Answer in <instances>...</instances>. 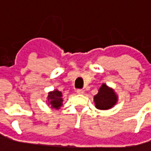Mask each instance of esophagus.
<instances>
[{
	"mask_svg": "<svg viewBox=\"0 0 151 151\" xmlns=\"http://www.w3.org/2000/svg\"><path fill=\"white\" fill-rule=\"evenodd\" d=\"M76 93H77L78 94H83L84 91H83L82 89H77V90H76Z\"/></svg>",
	"mask_w": 151,
	"mask_h": 151,
	"instance_id": "obj_1",
	"label": "esophagus"
}]
</instances>
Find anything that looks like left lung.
Returning a JSON list of instances; mask_svg holds the SVG:
<instances>
[{
    "label": "left lung",
    "mask_w": 151,
    "mask_h": 151,
    "mask_svg": "<svg viewBox=\"0 0 151 151\" xmlns=\"http://www.w3.org/2000/svg\"><path fill=\"white\" fill-rule=\"evenodd\" d=\"M93 101L96 108L101 110H107L112 108L118 101V96L113 88L103 83L99 92L93 97Z\"/></svg>",
    "instance_id": "1"
}]
</instances>
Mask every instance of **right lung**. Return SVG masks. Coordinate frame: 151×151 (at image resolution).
<instances>
[{"label":"right lung","instance_id":"obj_1","mask_svg":"<svg viewBox=\"0 0 151 151\" xmlns=\"http://www.w3.org/2000/svg\"><path fill=\"white\" fill-rule=\"evenodd\" d=\"M62 93L58 89H55L53 91L50 92L47 96V102L49 106H50L51 108L59 109L63 105V98H62Z\"/></svg>","mask_w":151,"mask_h":151}]
</instances>
